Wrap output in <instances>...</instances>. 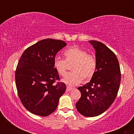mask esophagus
I'll list each match as a JSON object with an SVG mask.
<instances>
[{"label": "esophagus", "mask_w": 134, "mask_h": 134, "mask_svg": "<svg viewBox=\"0 0 134 134\" xmlns=\"http://www.w3.org/2000/svg\"><path fill=\"white\" fill-rule=\"evenodd\" d=\"M72 90H73V88H72V87H67V91H72Z\"/></svg>", "instance_id": "1"}]
</instances>
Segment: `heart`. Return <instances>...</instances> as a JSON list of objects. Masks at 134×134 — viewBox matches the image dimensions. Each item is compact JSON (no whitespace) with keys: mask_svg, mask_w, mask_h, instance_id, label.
Masks as SVG:
<instances>
[{"mask_svg":"<svg viewBox=\"0 0 134 134\" xmlns=\"http://www.w3.org/2000/svg\"><path fill=\"white\" fill-rule=\"evenodd\" d=\"M65 59L56 58L53 66L59 75L65 74L67 63H74L71 69L73 72L66 74L62 82L69 86H75L85 80H90L94 75L97 70V59L95 56L88 54L85 50L77 47H71L63 53Z\"/></svg>","mask_w":134,"mask_h":134,"instance_id":"heart-1","label":"heart"}]
</instances>
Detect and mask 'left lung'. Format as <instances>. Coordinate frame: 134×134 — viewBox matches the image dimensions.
Masks as SVG:
<instances>
[{
	"instance_id": "1",
	"label": "left lung",
	"mask_w": 134,
	"mask_h": 134,
	"mask_svg": "<svg viewBox=\"0 0 134 134\" xmlns=\"http://www.w3.org/2000/svg\"><path fill=\"white\" fill-rule=\"evenodd\" d=\"M95 50L97 70L90 82L78 88L81 97L77 110L86 117H96L109 108L117 97L121 71L116 55L101 42L89 41Z\"/></svg>"
}]
</instances>
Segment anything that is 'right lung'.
Masks as SVG:
<instances>
[{"mask_svg": "<svg viewBox=\"0 0 134 134\" xmlns=\"http://www.w3.org/2000/svg\"><path fill=\"white\" fill-rule=\"evenodd\" d=\"M65 41L45 39L24 51L15 71L18 95L25 108L37 115L46 117L53 113L64 93V83L54 84L59 76L53 66L54 59Z\"/></svg>", "mask_w": 134, "mask_h": 134, "instance_id": "1", "label": "right lung"}]
</instances>
